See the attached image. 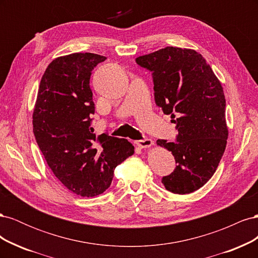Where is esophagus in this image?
<instances>
[{
	"label": "esophagus",
	"mask_w": 258,
	"mask_h": 258,
	"mask_svg": "<svg viewBox=\"0 0 258 258\" xmlns=\"http://www.w3.org/2000/svg\"><path fill=\"white\" fill-rule=\"evenodd\" d=\"M137 145L141 148H146V147H151L154 145V141L152 139H144V140H140V141H137Z\"/></svg>",
	"instance_id": "1"
}]
</instances>
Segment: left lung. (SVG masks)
Listing matches in <instances>:
<instances>
[{
    "label": "left lung",
    "instance_id": "1",
    "mask_svg": "<svg viewBox=\"0 0 258 258\" xmlns=\"http://www.w3.org/2000/svg\"><path fill=\"white\" fill-rule=\"evenodd\" d=\"M136 61L152 72L155 102L171 115L178 132L175 143L157 140L177 163L161 183L173 194H190L212 177L227 144L221 82L194 49L168 46Z\"/></svg>",
    "mask_w": 258,
    "mask_h": 258
}]
</instances>
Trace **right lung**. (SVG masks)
Masks as SVG:
<instances>
[{
	"label": "right lung",
	"mask_w": 258,
	"mask_h": 258,
	"mask_svg": "<svg viewBox=\"0 0 258 258\" xmlns=\"http://www.w3.org/2000/svg\"><path fill=\"white\" fill-rule=\"evenodd\" d=\"M106 59L75 52L52 60L42 76L33 111L36 143L59 181L81 197H95L110 187L114 169L135 146L126 139L96 136L91 71Z\"/></svg>",
	"instance_id": "right-lung-1"
}]
</instances>
